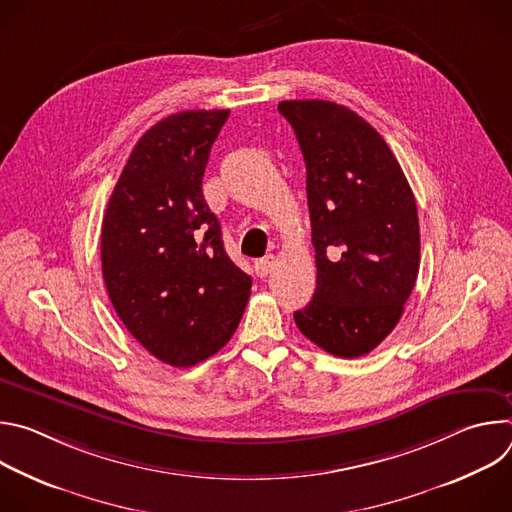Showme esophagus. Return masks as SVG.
Instances as JSON below:
<instances>
[{
	"mask_svg": "<svg viewBox=\"0 0 512 512\" xmlns=\"http://www.w3.org/2000/svg\"><path fill=\"white\" fill-rule=\"evenodd\" d=\"M275 263H277L275 255L269 253V255H265V257H261V259L257 261V271H259L261 275H267V273H271V269L275 267Z\"/></svg>",
	"mask_w": 512,
	"mask_h": 512,
	"instance_id": "esophagus-1",
	"label": "esophagus"
}]
</instances>
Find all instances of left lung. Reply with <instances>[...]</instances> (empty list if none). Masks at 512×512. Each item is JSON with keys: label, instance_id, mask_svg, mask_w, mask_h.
<instances>
[{"label": "left lung", "instance_id": "1", "mask_svg": "<svg viewBox=\"0 0 512 512\" xmlns=\"http://www.w3.org/2000/svg\"><path fill=\"white\" fill-rule=\"evenodd\" d=\"M306 162L316 291L294 314L326 352L356 358L397 326L419 271V218L381 133L332 101H281Z\"/></svg>", "mask_w": 512, "mask_h": 512}]
</instances>
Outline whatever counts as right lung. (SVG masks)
<instances>
[{
  "label": "right lung",
  "instance_id": "obj_1",
  "mask_svg": "<svg viewBox=\"0 0 512 512\" xmlns=\"http://www.w3.org/2000/svg\"><path fill=\"white\" fill-rule=\"evenodd\" d=\"M229 109L180 111L145 131L109 198L101 265L131 336L162 362L192 367L235 334L251 277L225 251L202 176Z\"/></svg>",
  "mask_w": 512,
  "mask_h": 512
}]
</instances>
